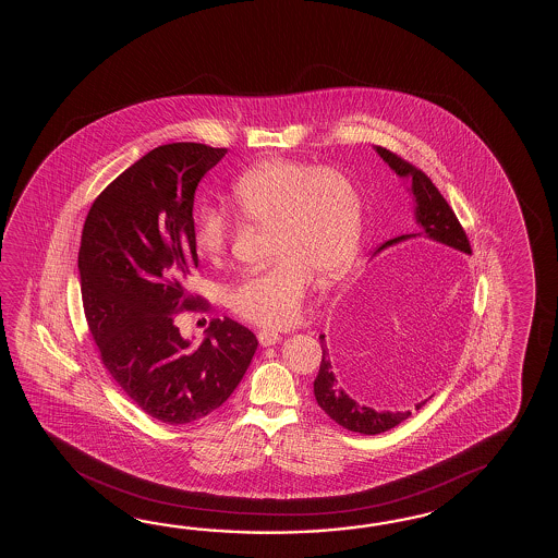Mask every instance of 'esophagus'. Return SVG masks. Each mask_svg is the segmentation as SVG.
<instances>
[{
	"mask_svg": "<svg viewBox=\"0 0 558 558\" xmlns=\"http://www.w3.org/2000/svg\"><path fill=\"white\" fill-rule=\"evenodd\" d=\"M257 339L263 347H271V344L279 343L281 341V335L274 331H259L257 332Z\"/></svg>",
	"mask_w": 558,
	"mask_h": 558,
	"instance_id": "esophagus-1",
	"label": "esophagus"
}]
</instances>
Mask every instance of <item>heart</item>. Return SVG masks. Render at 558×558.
<instances>
[{
    "label": "heart",
    "mask_w": 558,
    "mask_h": 558,
    "mask_svg": "<svg viewBox=\"0 0 558 558\" xmlns=\"http://www.w3.org/2000/svg\"><path fill=\"white\" fill-rule=\"evenodd\" d=\"M231 203L247 223L271 227V265L243 275L227 291V305L243 320L283 329L299 319L313 275L341 279L363 239V195L337 167L295 159H267L233 183ZM203 257L219 262L233 239V223L219 209H203L193 229Z\"/></svg>",
    "instance_id": "b5f03b06"
}]
</instances>
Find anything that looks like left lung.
I'll list each match as a JSON object with an SVG mask.
<instances>
[{
  "label": "left lung",
  "mask_w": 558,
  "mask_h": 558,
  "mask_svg": "<svg viewBox=\"0 0 558 558\" xmlns=\"http://www.w3.org/2000/svg\"><path fill=\"white\" fill-rule=\"evenodd\" d=\"M375 149L383 157V161L389 163L397 175L411 179V193L415 197V217L416 223H418L415 233L389 239L387 243L380 245L379 251L389 247V245H395V243L407 241V239H428L433 243V247L439 253L471 255L473 250H471V243H469V238L464 233L463 226L459 223L451 205L440 195V191L435 187V183L421 169H416L413 163L404 161L401 155L392 154V151L379 147V145ZM363 308H365V305H363ZM365 311L371 313V308H365ZM365 317L368 319V315H363V319ZM359 319H361V315H359ZM319 339L323 359H320L319 375L313 383V391H315V399H317L320 409L331 416L337 425H341L347 430H353V433H361V435H379V433H385L389 428L397 427L399 423H403L404 418L411 416V411H377L373 407L355 401L349 392L344 391L341 380L337 379L335 359L329 353L325 335H320ZM428 399L418 401L415 404L416 411L421 407H425Z\"/></svg>",
  "instance_id": "8db88e82"
}]
</instances>
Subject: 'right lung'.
<instances>
[{
	"mask_svg": "<svg viewBox=\"0 0 558 558\" xmlns=\"http://www.w3.org/2000/svg\"><path fill=\"white\" fill-rule=\"evenodd\" d=\"M226 154L203 143L159 145L113 179L85 217L77 267L87 327L109 375L166 425L219 409L257 349L238 320H211L199 347L173 320L181 311L209 308L187 289L199 263L193 199Z\"/></svg>",
	"mask_w": 558,
	"mask_h": 558,
	"instance_id": "right-lung-1",
	"label": "right lung"
}]
</instances>
